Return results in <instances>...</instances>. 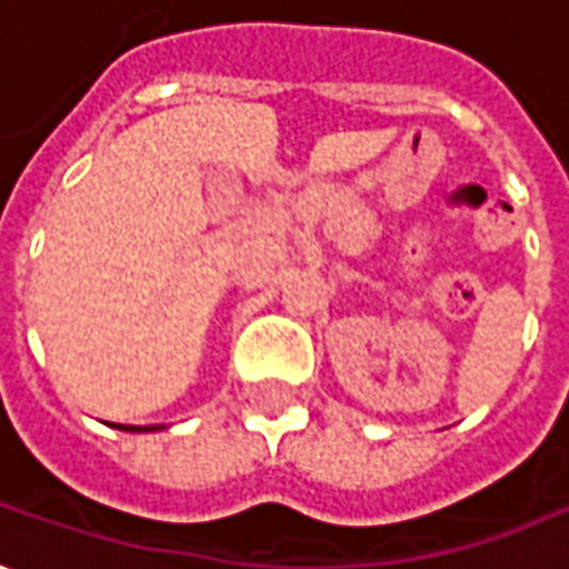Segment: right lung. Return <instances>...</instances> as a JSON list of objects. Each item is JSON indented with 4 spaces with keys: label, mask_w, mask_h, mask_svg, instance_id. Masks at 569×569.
Returning a JSON list of instances; mask_svg holds the SVG:
<instances>
[{
    "label": "right lung",
    "mask_w": 569,
    "mask_h": 569,
    "mask_svg": "<svg viewBox=\"0 0 569 569\" xmlns=\"http://www.w3.org/2000/svg\"><path fill=\"white\" fill-rule=\"evenodd\" d=\"M118 429H133L137 432V426H118ZM150 429H159V426H150Z\"/></svg>",
    "instance_id": "right-lung-1"
}]
</instances>
